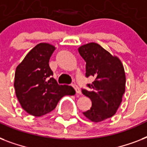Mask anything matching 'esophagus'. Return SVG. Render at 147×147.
Instances as JSON below:
<instances>
[{
  "label": "esophagus",
  "mask_w": 147,
  "mask_h": 147,
  "mask_svg": "<svg viewBox=\"0 0 147 147\" xmlns=\"http://www.w3.org/2000/svg\"><path fill=\"white\" fill-rule=\"evenodd\" d=\"M71 86L74 88V89L76 90V93H77V94H82V92H81L80 89H79V88H78V86L76 85V84H72V85H71Z\"/></svg>",
  "instance_id": "esophagus-1"
}]
</instances>
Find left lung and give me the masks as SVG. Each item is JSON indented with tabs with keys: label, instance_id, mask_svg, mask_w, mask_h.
Instances as JSON below:
<instances>
[{
	"label": "left lung",
	"instance_id": "1",
	"mask_svg": "<svg viewBox=\"0 0 147 147\" xmlns=\"http://www.w3.org/2000/svg\"><path fill=\"white\" fill-rule=\"evenodd\" d=\"M78 53L86 62L85 76L94 78L88 84V90L82 92L92 102V107L83 112L93 122H100L115 114L125 92L126 76L121 60L95 42L78 48Z\"/></svg>",
	"mask_w": 147,
	"mask_h": 147
}]
</instances>
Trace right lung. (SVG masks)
Here are the masks:
<instances>
[{"mask_svg": "<svg viewBox=\"0 0 147 147\" xmlns=\"http://www.w3.org/2000/svg\"><path fill=\"white\" fill-rule=\"evenodd\" d=\"M55 49L49 43L36 45L16 69V95L23 109L33 116L48 114L62 97L75 94L71 86L59 85L52 77L49 62Z\"/></svg>", "mask_w": 147, "mask_h": 147, "instance_id": "right-lung-1", "label": "right lung"}]
</instances>
